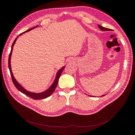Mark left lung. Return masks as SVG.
I'll use <instances>...</instances> for the list:
<instances>
[{"instance_id":"8db88e82","label":"left lung","mask_w":135,"mask_h":135,"mask_svg":"<svg viewBox=\"0 0 135 135\" xmlns=\"http://www.w3.org/2000/svg\"><path fill=\"white\" fill-rule=\"evenodd\" d=\"M98 27H99V28H100L101 30H103V31H109V30H110V28L104 27H103V26H101V25H98ZM105 96V95H103L102 96Z\"/></svg>"}]
</instances>
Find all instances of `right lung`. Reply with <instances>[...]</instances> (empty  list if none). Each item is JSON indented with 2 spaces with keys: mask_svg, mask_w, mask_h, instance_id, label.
I'll list each match as a JSON object with an SVG mask.
<instances>
[{
  "mask_svg": "<svg viewBox=\"0 0 135 135\" xmlns=\"http://www.w3.org/2000/svg\"><path fill=\"white\" fill-rule=\"evenodd\" d=\"M38 26H36L35 27H34L33 28H30V29H28L27 30H26V31L22 32V33L20 34V35H21L23 33H25V32L30 31L31 30H32V28H34L35 27H37ZM17 37L15 39V40H14V42L12 45V47H11V50L10 52V54L9 55V58H8V67H9V71H10V73H11V78H12V80L13 81V83L15 85V86L16 87L18 91H20V92H21L22 93H23V94H25V95L28 96L29 97L31 98V99H34V100H42L44 99H46V98L49 97L50 96H51L52 93L54 92L55 90V88H56L57 85L58 83V81L59 79V78L61 74V73H62V71L64 70V69L65 68V67H63L61 68L60 70H59V71L57 72L56 74V79L54 81V82L53 83V84L51 85V86L47 90H46V91H44L42 93H32V92H30L28 91H27L26 90H25V89H24L22 86H21V85H20L16 80L15 79V78H14V76L13 75V74H12V70H11V55H12V50H13V47L14 44L16 41V40H17Z\"/></svg>",
  "mask_w": 135,
  "mask_h": 135,
  "instance_id": "add662e5",
  "label": "right lung"
}]
</instances>
